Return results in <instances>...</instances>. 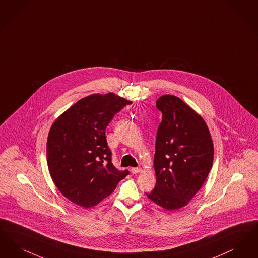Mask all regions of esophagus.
<instances>
[{"label":"esophagus","mask_w":258,"mask_h":258,"mask_svg":"<svg viewBox=\"0 0 258 258\" xmlns=\"http://www.w3.org/2000/svg\"><path fill=\"white\" fill-rule=\"evenodd\" d=\"M142 171V169L140 168H131V172L133 173V174H136V173H138V172H141Z\"/></svg>","instance_id":"obj_1"}]
</instances>
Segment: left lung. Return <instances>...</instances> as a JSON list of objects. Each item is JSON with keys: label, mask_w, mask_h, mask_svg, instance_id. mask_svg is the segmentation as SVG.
<instances>
[{"label": "left lung", "mask_w": 258, "mask_h": 258, "mask_svg": "<svg viewBox=\"0 0 258 258\" xmlns=\"http://www.w3.org/2000/svg\"><path fill=\"white\" fill-rule=\"evenodd\" d=\"M156 107L163 113L154 154L156 185L146 195L159 206L176 210L189 203L207 178L213 142L202 116L178 97L163 95Z\"/></svg>", "instance_id": "left-lung-1"}]
</instances>
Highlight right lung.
I'll use <instances>...</instances> for the list:
<instances>
[{
  "mask_svg": "<svg viewBox=\"0 0 258 258\" xmlns=\"http://www.w3.org/2000/svg\"><path fill=\"white\" fill-rule=\"evenodd\" d=\"M131 101L114 94H91L60 114L47 140V164L58 190L84 208L97 205L129 171L112 163L105 130Z\"/></svg>",
  "mask_w": 258,
  "mask_h": 258,
  "instance_id": "obj_1",
  "label": "right lung"
}]
</instances>
